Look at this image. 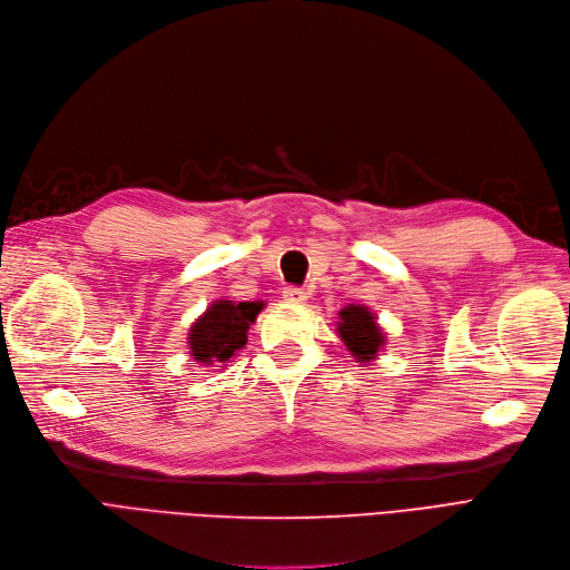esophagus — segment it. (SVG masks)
Returning a JSON list of instances; mask_svg holds the SVG:
<instances>
[{
  "instance_id": "1",
  "label": "esophagus",
  "mask_w": 570,
  "mask_h": 570,
  "mask_svg": "<svg viewBox=\"0 0 570 570\" xmlns=\"http://www.w3.org/2000/svg\"><path fill=\"white\" fill-rule=\"evenodd\" d=\"M282 295H284V301L291 305H303L309 298V291L303 286H286L282 291Z\"/></svg>"
}]
</instances>
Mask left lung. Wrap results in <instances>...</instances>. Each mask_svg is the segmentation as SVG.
Here are the masks:
<instances>
[{
	"instance_id": "left-lung-1",
	"label": "left lung",
	"mask_w": 570,
	"mask_h": 570,
	"mask_svg": "<svg viewBox=\"0 0 570 570\" xmlns=\"http://www.w3.org/2000/svg\"><path fill=\"white\" fill-rule=\"evenodd\" d=\"M337 335L358 363L373 361L386 342L382 328L377 326V316L363 305H346L340 309Z\"/></svg>"
}]
</instances>
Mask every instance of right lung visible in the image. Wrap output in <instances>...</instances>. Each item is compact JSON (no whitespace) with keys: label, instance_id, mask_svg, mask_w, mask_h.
Segmentation results:
<instances>
[{"label":"right lung","instance_id":"obj_1","mask_svg":"<svg viewBox=\"0 0 570 570\" xmlns=\"http://www.w3.org/2000/svg\"><path fill=\"white\" fill-rule=\"evenodd\" d=\"M263 309L258 303L216 301L195 321L188 331V350L197 363L216 365L228 363L246 344V331Z\"/></svg>","mask_w":570,"mask_h":570}]
</instances>
